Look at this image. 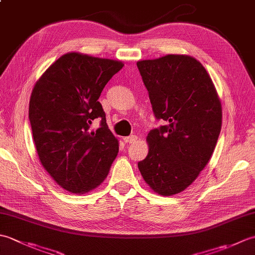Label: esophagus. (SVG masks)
<instances>
[{
	"instance_id": "esophagus-1",
	"label": "esophagus",
	"mask_w": 255,
	"mask_h": 255,
	"mask_svg": "<svg viewBox=\"0 0 255 255\" xmlns=\"http://www.w3.org/2000/svg\"><path fill=\"white\" fill-rule=\"evenodd\" d=\"M138 140V137L137 136H129V137H125L124 138V141L126 143H134Z\"/></svg>"
}]
</instances>
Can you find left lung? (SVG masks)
<instances>
[{"mask_svg": "<svg viewBox=\"0 0 255 255\" xmlns=\"http://www.w3.org/2000/svg\"><path fill=\"white\" fill-rule=\"evenodd\" d=\"M137 67L155 118L167 123L148 133L149 152L138 167L153 192L172 196L209 162L223 123L221 103L210 75L191 56L166 55Z\"/></svg>", "mask_w": 255, "mask_h": 255, "instance_id": "obj_1", "label": "left lung"}]
</instances>
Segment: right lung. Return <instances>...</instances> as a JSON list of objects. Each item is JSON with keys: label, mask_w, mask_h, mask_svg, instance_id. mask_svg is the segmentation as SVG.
<instances>
[{"label": "right lung", "mask_w": 255, "mask_h": 255, "mask_svg": "<svg viewBox=\"0 0 255 255\" xmlns=\"http://www.w3.org/2000/svg\"><path fill=\"white\" fill-rule=\"evenodd\" d=\"M122 61L69 52L48 68L32 89L29 122L38 158L66 191L85 194L105 180L118 153L99 99ZM101 127L90 132L91 122Z\"/></svg>", "instance_id": "obj_1"}]
</instances>
